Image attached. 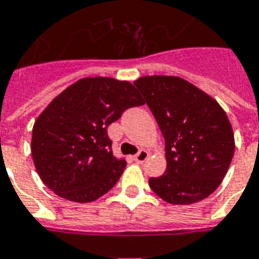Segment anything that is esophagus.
<instances>
[{"label":"esophagus","instance_id":"esophagus-1","mask_svg":"<svg viewBox=\"0 0 259 259\" xmlns=\"http://www.w3.org/2000/svg\"><path fill=\"white\" fill-rule=\"evenodd\" d=\"M148 157H149V152L145 151V149H141V151L138 152L137 155L134 156V160L137 161V163H144V161L147 160Z\"/></svg>","mask_w":259,"mask_h":259}]
</instances>
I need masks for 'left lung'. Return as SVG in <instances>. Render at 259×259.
Returning <instances> with one entry per match:
<instances>
[{
  "mask_svg": "<svg viewBox=\"0 0 259 259\" xmlns=\"http://www.w3.org/2000/svg\"><path fill=\"white\" fill-rule=\"evenodd\" d=\"M141 91L165 141V172L149 186L165 202L190 205L209 197L235 152L232 126L216 100L177 76H144Z\"/></svg>",
  "mask_w": 259,
  "mask_h": 259,
  "instance_id": "obj_1",
  "label": "left lung"
}]
</instances>
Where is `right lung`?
Returning <instances> with one entry per match:
<instances>
[{"instance_id":"obj_1","label":"right lung","mask_w":259,"mask_h":259,"mask_svg":"<svg viewBox=\"0 0 259 259\" xmlns=\"http://www.w3.org/2000/svg\"><path fill=\"white\" fill-rule=\"evenodd\" d=\"M144 99L129 81L85 77L50 102L33 123L31 153L39 177L61 198L84 204L111 190L126 167L107 127Z\"/></svg>"}]
</instances>
